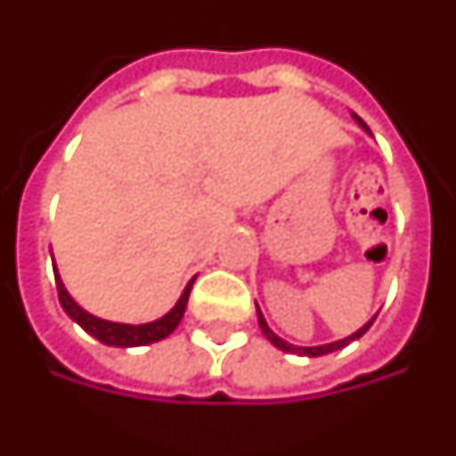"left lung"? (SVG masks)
<instances>
[{"label":"left lung","instance_id":"obj_1","mask_svg":"<svg viewBox=\"0 0 456 456\" xmlns=\"http://www.w3.org/2000/svg\"><path fill=\"white\" fill-rule=\"evenodd\" d=\"M358 123H361V128L368 130V126L362 123L361 118H358ZM368 133H370V130H368ZM372 321H375V318H372ZM372 321H368L365 326L358 328V330H355L353 336H348V338L336 340V343H328V346H316V348H301V346H291V343H286V340H283V338H279V336L273 333L272 328L266 326V321H264V316H261V314H259V326H261V330H264V336H266V338L272 340V343H273V346H276V348H279V350H286V353H296V355H308V358H316V355H326V353H333V350L346 348V346H348L350 340L361 338L362 333H365V330H368V328L372 326Z\"/></svg>","mask_w":456,"mask_h":456}]
</instances>
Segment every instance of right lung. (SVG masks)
<instances>
[{"label":"right lung","mask_w":456,"mask_h":456,"mask_svg":"<svg viewBox=\"0 0 456 456\" xmlns=\"http://www.w3.org/2000/svg\"><path fill=\"white\" fill-rule=\"evenodd\" d=\"M53 273H56V269H53ZM192 283H195V279L187 283V289H184L183 296H180V301L175 304V308L170 314H165V316L158 318V321H152V323L128 326V323H113V321H103V318L91 316L88 311H84V308L69 296V291L63 289L61 279H59V273H56V291H59V301H61L63 311H66L78 326L84 328L86 333H91L94 338H98L101 343H106V346H118V348L148 346V343H155V340L167 338L175 328L180 326V321H183Z\"/></svg>","instance_id":"add662e5"}]
</instances>
